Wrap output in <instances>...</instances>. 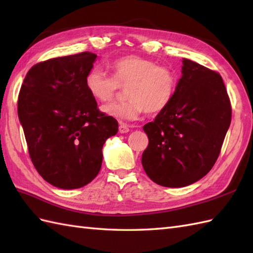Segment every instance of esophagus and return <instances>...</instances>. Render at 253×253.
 <instances>
[{"instance_id": "1", "label": "esophagus", "mask_w": 253, "mask_h": 253, "mask_svg": "<svg viewBox=\"0 0 253 253\" xmlns=\"http://www.w3.org/2000/svg\"><path fill=\"white\" fill-rule=\"evenodd\" d=\"M118 130H120L121 133H126V132L129 131V126H128L127 124L121 123L120 124V127H118Z\"/></svg>"}]
</instances>
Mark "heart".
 Wrapping results in <instances>:
<instances>
[{
	"instance_id": "1",
	"label": "heart",
	"mask_w": 253,
	"mask_h": 253,
	"mask_svg": "<svg viewBox=\"0 0 253 253\" xmlns=\"http://www.w3.org/2000/svg\"><path fill=\"white\" fill-rule=\"evenodd\" d=\"M112 76L99 68H91L84 78L89 94L106 102L121 88L127 100L101 106L105 115L121 121H135L143 112L158 114L173 101L178 77L173 68L139 55H127L111 63Z\"/></svg>"
}]
</instances>
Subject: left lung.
<instances>
[{
    "instance_id": "obj_1",
    "label": "left lung",
    "mask_w": 253,
    "mask_h": 253,
    "mask_svg": "<svg viewBox=\"0 0 253 253\" xmlns=\"http://www.w3.org/2000/svg\"><path fill=\"white\" fill-rule=\"evenodd\" d=\"M173 101L143 126L149 144L141 163L150 179L185 187L206 176L221 152L232 106L221 75L184 58Z\"/></svg>"
}]
</instances>
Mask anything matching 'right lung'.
<instances>
[{
    "mask_svg": "<svg viewBox=\"0 0 253 253\" xmlns=\"http://www.w3.org/2000/svg\"><path fill=\"white\" fill-rule=\"evenodd\" d=\"M96 54L83 52L32 66L18 95V117L40 176L62 189L84 187L99 174L102 148L118 131L98 109L84 78Z\"/></svg>",
    "mask_w": 253,
    "mask_h": 253,
    "instance_id": "add662e5",
    "label": "right lung"
}]
</instances>
